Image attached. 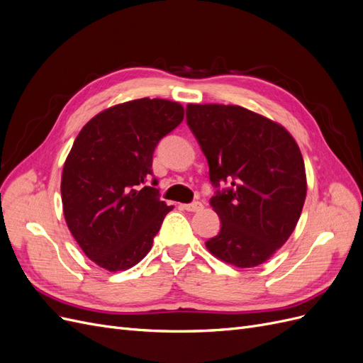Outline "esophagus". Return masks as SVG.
Returning <instances> with one entry per match:
<instances>
[{
    "instance_id": "obj_1",
    "label": "esophagus",
    "mask_w": 363,
    "mask_h": 363,
    "mask_svg": "<svg viewBox=\"0 0 363 363\" xmlns=\"http://www.w3.org/2000/svg\"><path fill=\"white\" fill-rule=\"evenodd\" d=\"M183 208L188 212H199L203 208V204L200 201H192L189 204H183Z\"/></svg>"
}]
</instances>
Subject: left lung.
<instances>
[{
    "instance_id": "obj_1",
    "label": "left lung",
    "mask_w": 363,
    "mask_h": 363,
    "mask_svg": "<svg viewBox=\"0 0 363 363\" xmlns=\"http://www.w3.org/2000/svg\"><path fill=\"white\" fill-rule=\"evenodd\" d=\"M186 123L216 188L211 206L221 230L207 250L238 268L260 265L289 239L303 211L307 184L298 145L286 128L240 106L188 104ZM223 181L229 188L219 191Z\"/></svg>"
}]
</instances>
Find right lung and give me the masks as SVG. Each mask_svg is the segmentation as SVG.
Masks as SVG:
<instances>
[{
	"label": "right lung",
	"mask_w": 363,
	"mask_h": 363,
	"mask_svg": "<svg viewBox=\"0 0 363 363\" xmlns=\"http://www.w3.org/2000/svg\"><path fill=\"white\" fill-rule=\"evenodd\" d=\"M184 118L182 104L140 98L106 108L87 123L63 164L65 221L84 255L107 271L135 267L151 250L172 206L152 175L159 140Z\"/></svg>",
	"instance_id": "right-lung-1"
}]
</instances>
